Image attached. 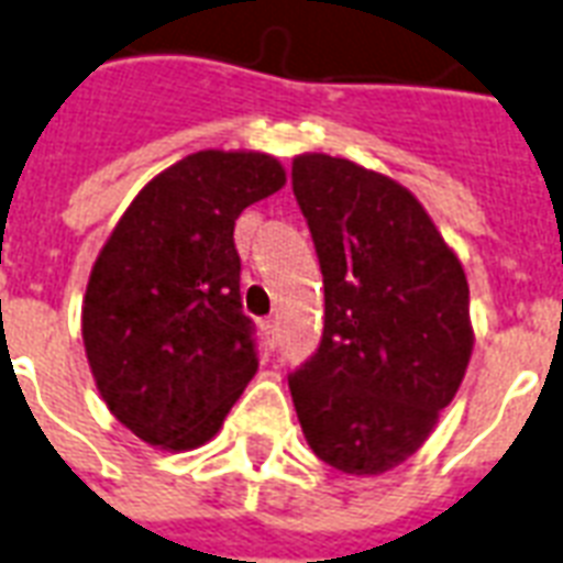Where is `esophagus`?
Segmentation results:
<instances>
[{
  "label": "esophagus",
  "instance_id": "obj_1",
  "mask_svg": "<svg viewBox=\"0 0 563 563\" xmlns=\"http://www.w3.org/2000/svg\"><path fill=\"white\" fill-rule=\"evenodd\" d=\"M264 334H267L269 343L278 341V320H276V317H267V320H264Z\"/></svg>",
  "mask_w": 563,
  "mask_h": 563
}]
</instances>
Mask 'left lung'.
Returning a JSON list of instances; mask_svg holds the SVG:
<instances>
[{
	"label": "left lung",
	"instance_id": "left-lung-1",
	"mask_svg": "<svg viewBox=\"0 0 563 563\" xmlns=\"http://www.w3.org/2000/svg\"><path fill=\"white\" fill-rule=\"evenodd\" d=\"M290 181L320 258L325 322L287 385L313 455L378 476L422 446L464 378L467 276L394 178L299 155Z\"/></svg>",
	"mask_w": 563,
	"mask_h": 563
}]
</instances>
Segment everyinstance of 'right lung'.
Instances as JSON below:
<instances>
[{
  "mask_svg": "<svg viewBox=\"0 0 563 563\" xmlns=\"http://www.w3.org/2000/svg\"><path fill=\"white\" fill-rule=\"evenodd\" d=\"M282 185L261 152L187 155L143 187L96 258L87 361L111 413L152 446H202L258 373L234 220Z\"/></svg>",
  "mask_w": 563,
  "mask_h": 563,
  "instance_id": "add662e5",
  "label": "right lung"
}]
</instances>
